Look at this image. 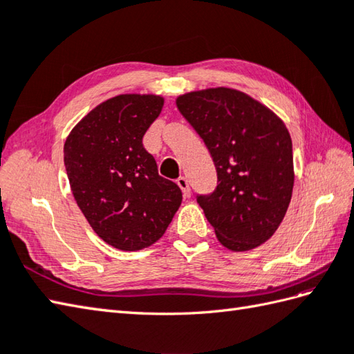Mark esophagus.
<instances>
[{"instance_id": "obj_1", "label": "esophagus", "mask_w": 354, "mask_h": 354, "mask_svg": "<svg viewBox=\"0 0 354 354\" xmlns=\"http://www.w3.org/2000/svg\"><path fill=\"white\" fill-rule=\"evenodd\" d=\"M176 184L179 185V189L183 190V194L185 198H189L190 194H192V192H190V185H189V181H187V178H184V176H179L178 179H176Z\"/></svg>"}]
</instances>
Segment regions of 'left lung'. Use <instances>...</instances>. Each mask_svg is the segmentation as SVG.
<instances>
[{
    "label": "left lung",
    "mask_w": 354,
    "mask_h": 354,
    "mask_svg": "<svg viewBox=\"0 0 354 354\" xmlns=\"http://www.w3.org/2000/svg\"><path fill=\"white\" fill-rule=\"evenodd\" d=\"M176 106L216 165L217 187L196 199L219 242L231 251L265 243L292 198L288 127L265 104L231 88L187 93L178 97Z\"/></svg>",
    "instance_id": "left-lung-1"
}]
</instances>
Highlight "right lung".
Masks as SVG:
<instances>
[{"instance_id": "right-lung-1", "label": "right lung", "mask_w": 354, "mask_h": 354, "mask_svg": "<svg viewBox=\"0 0 354 354\" xmlns=\"http://www.w3.org/2000/svg\"><path fill=\"white\" fill-rule=\"evenodd\" d=\"M160 95L122 94L100 103L64 146L73 196L95 234L122 251L160 240L183 201L181 189L158 175L142 146L162 109Z\"/></svg>"}]
</instances>
